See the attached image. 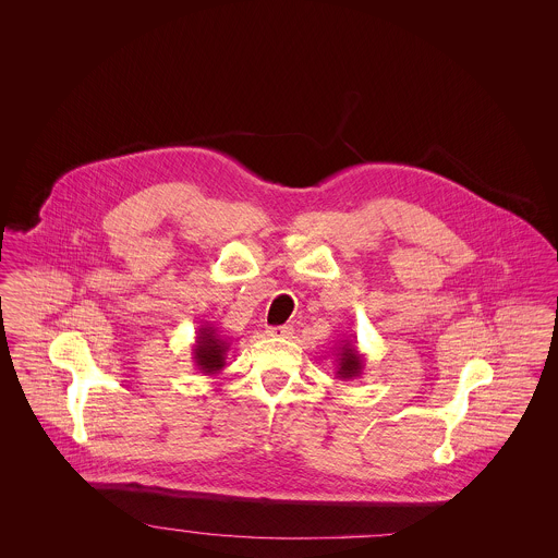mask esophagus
Wrapping results in <instances>:
<instances>
[{
    "label": "esophagus",
    "instance_id": "1",
    "mask_svg": "<svg viewBox=\"0 0 558 558\" xmlns=\"http://www.w3.org/2000/svg\"><path fill=\"white\" fill-rule=\"evenodd\" d=\"M267 335L276 337V339H291L292 326H269Z\"/></svg>",
    "mask_w": 558,
    "mask_h": 558
}]
</instances>
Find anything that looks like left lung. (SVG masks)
Listing matches in <instances>:
<instances>
[{"instance_id": "left-lung-1", "label": "left lung", "mask_w": 558, "mask_h": 558, "mask_svg": "<svg viewBox=\"0 0 558 558\" xmlns=\"http://www.w3.org/2000/svg\"><path fill=\"white\" fill-rule=\"evenodd\" d=\"M337 378H341V380H353V378H357V376H362V372H364V353H360L357 351V347H355V341L351 343L349 339L345 341H341V347H339V353H337Z\"/></svg>"}]
</instances>
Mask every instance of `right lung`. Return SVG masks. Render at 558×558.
I'll list each match as a JSON object with an SVG mask.
<instances>
[{"instance_id":"add662e5","label":"right lung","mask_w":558,"mask_h":558,"mask_svg":"<svg viewBox=\"0 0 558 558\" xmlns=\"http://www.w3.org/2000/svg\"><path fill=\"white\" fill-rule=\"evenodd\" d=\"M230 341L223 339L211 324H203L196 332V341L192 345V360L196 368L205 376H213L226 366V353Z\"/></svg>"}]
</instances>
